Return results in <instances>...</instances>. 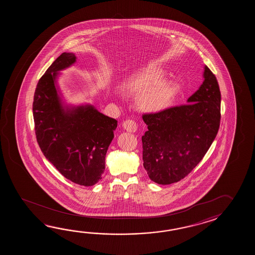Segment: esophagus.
I'll use <instances>...</instances> for the list:
<instances>
[{"mask_svg":"<svg viewBox=\"0 0 255 255\" xmlns=\"http://www.w3.org/2000/svg\"><path fill=\"white\" fill-rule=\"evenodd\" d=\"M123 128L128 132H135V130L137 129V125L135 120H127L123 122Z\"/></svg>","mask_w":255,"mask_h":255,"instance_id":"1","label":"esophagus"}]
</instances>
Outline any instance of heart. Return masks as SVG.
I'll use <instances>...</instances> for the list:
<instances>
[{"label": "heart", "instance_id": "b5f03b06", "mask_svg": "<svg viewBox=\"0 0 255 255\" xmlns=\"http://www.w3.org/2000/svg\"><path fill=\"white\" fill-rule=\"evenodd\" d=\"M164 72L157 65H146L128 82L132 92L139 93L138 107L146 112H159L169 108L179 92L178 83L166 80Z\"/></svg>", "mask_w": 255, "mask_h": 255}]
</instances>
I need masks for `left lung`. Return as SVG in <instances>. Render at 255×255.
<instances>
[{"instance_id": "8db88e82", "label": "left lung", "mask_w": 255, "mask_h": 255, "mask_svg": "<svg viewBox=\"0 0 255 255\" xmlns=\"http://www.w3.org/2000/svg\"><path fill=\"white\" fill-rule=\"evenodd\" d=\"M204 81L188 104L142 116L143 165L157 184L184 179L201 162L216 137L221 122V91L205 66Z\"/></svg>"}]
</instances>
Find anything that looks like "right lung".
I'll list each match as a JSON object with an SVG mask.
<instances>
[{
    "instance_id": "obj_1",
    "label": "right lung",
    "mask_w": 255,
    "mask_h": 255,
    "mask_svg": "<svg viewBox=\"0 0 255 255\" xmlns=\"http://www.w3.org/2000/svg\"><path fill=\"white\" fill-rule=\"evenodd\" d=\"M76 62L63 53L39 79L33 103L34 131L43 155L65 178L81 186L98 183L118 121L91 106L65 111L54 85L57 71Z\"/></svg>"
}]
</instances>
